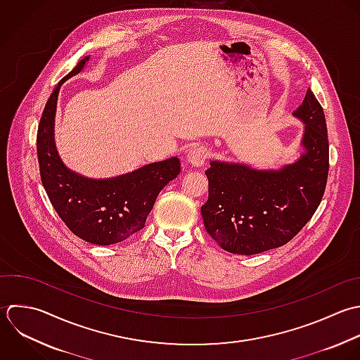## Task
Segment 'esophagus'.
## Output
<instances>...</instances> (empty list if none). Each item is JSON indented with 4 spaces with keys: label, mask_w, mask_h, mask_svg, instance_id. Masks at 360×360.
Returning <instances> with one entry per match:
<instances>
[{
    "label": "esophagus",
    "mask_w": 360,
    "mask_h": 360,
    "mask_svg": "<svg viewBox=\"0 0 360 360\" xmlns=\"http://www.w3.org/2000/svg\"><path fill=\"white\" fill-rule=\"evenodd\" d=\"M206 158H207V150L203 146H195L189 148L186 153L188 162H191L195 167H200L206 161Z\"/></svg>",
    "instance_id": "esophagus-1"
}]
</instances>
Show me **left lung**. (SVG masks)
<instances>
[{
	"mask_svg": "<svg viewBox=\"0 0 360 360\" xmlns=\"http://www.w3.org/2000/svg\"><path fill=\"white\" fill-rule=\"evenodd\" d=\"M303 127L300 155L279 168L212 160L206 169L209 199L205 229L226 251L255 255L289 243L317 210L328 176L324 110L309 89L292 113Z\"/></svg>",
	"mask_w": 360,
	"mask_h": 360,
	"instance_id": "1",
	"label": "left lung"
}]
</instances>
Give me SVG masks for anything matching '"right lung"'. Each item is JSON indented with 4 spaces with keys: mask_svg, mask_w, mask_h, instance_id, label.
Returning <instances> with one entry per match:
<instances>
[{
    "mask_svg": "<svg viewBox=\"0 0 360 360\" xmlns=\"http://www.w3.org/2000/svg\"><path fill=\"white\" fill-rule=\"evenodd\" d=\"M88 61L89 56L81 58L53 89L37 129V158L44 191L67 227L86 243L112 245L144 227L158 193L179 175L181 162L171 157L110 178H89L63 162L54 141L58 92Z\"/></svg>",
    "mask_w": 360,
    "mask_h": 360,
    "instance_id": "obj_1",
    "label": "right lung"
}]
</instances>
